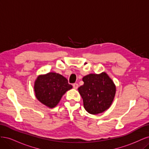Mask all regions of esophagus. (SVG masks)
I'll return each instance as SVG.
<instances>
[{
    "instance_id": "obj_1",
    "label": "esophagus",
    "mask_w": 149,
    "mask_h": 149,
    "mask_svg": "<svg viewBox=\"0 0 149 149\" xmlns=\"http://www.w3.org/2000/svg\"><path fill=\"white\" fill-rule=\"evenodd\" d=\"M73 88L75 89H78V84H77V83H74V84H73Z\"/></svg>"
}]
</instances>
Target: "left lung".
<instances>
[{"mask_svg":"<svg viewBox=\"0 0 149 149\" xmlns=\"http://www.w3.org/2000/svg\"><path fill=\"white\" fill-rule=\"evenodd\" d=\"M84 84L78 88L84 109L91 114L104 112L111 106L116 88L113 81L105 72L89 74L83 78Z\"/></svg>","mask_w":149,"mask_h":149,"instance_id":"obj_1","label":"left lung"}]
</instances>
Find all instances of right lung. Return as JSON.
<instances>
[{
  "label": "right lung",
  "mask_w": 149,
  "mask_h": 149,
  "mask_svg": "<svg viewBox=\"0 0 149 149\" xmlns=\"http://www.w3.org/2000/svg\"><path fill=\"white\" fill-rule=\"evenodd\" d=\"M72 88L66 78L55 72L38 76L34 83L35 97L49 108L56 106L62 96Z\"/></svg>",
  "instance_id": "add662e5"
}]
</instances>
